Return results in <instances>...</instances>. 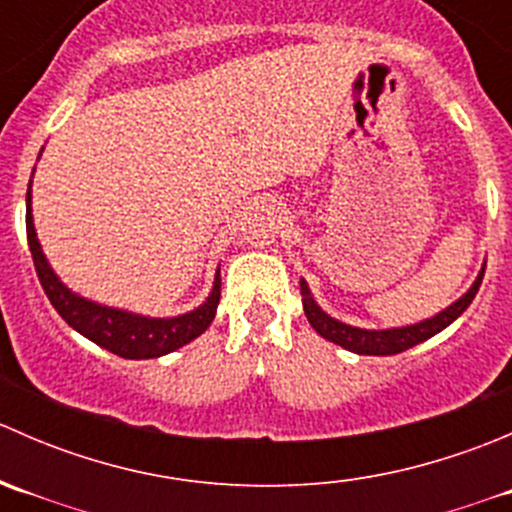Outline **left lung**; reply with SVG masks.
Instances as JSON below:
<instances>
[{"label": "left lung", "instance_id": "left-lung-1", "mask_svg": "<svg viewBox=\"0 0 512 512\" xmlns=\"http://www.w3.org/2000/svg\"><path fill=\"white\" fill-rule=\"evenodd\" d=\"M483 275H485V262L483 267H480L476 282L468 287V292L463 294V297H458L453 304H448L446 309H441V312L433 314V317L421 319V322L406 324V327H389V329H361V327H352V324L339 322V319H334L332 314H327L322 307H319L312 289L307 285V280H299V294H302L304 314H307L309 324H312L314 332H317L319 337H324L327 342L339 344V347L354 354L391 356L426 342V339H431L433 334L443 332L448 324L456 322V319L471 307L473 299H476L480 282H483Z\"/></svg>", "mask_w": 512, "mask_h": 512}]
</instances>
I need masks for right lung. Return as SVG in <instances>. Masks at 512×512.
<instances>
[{"label":"right lung","instance_id":"right-lung-1","mask_svg":"<svg viewBox=\"0 0 512 512\" xmlns=\"http://www.w3.org/2000/svg\"><path fill=\"white\" fill-rule=\"evenodd\" d=\"M27 240L41 287H44L46 297L54 304L56 312L61 314V319L101 349L123 356V359H158V356L175 352V349L185 347L195 337H200L218 312L220 270L205 302L190 312L178 314V317H146V314L128 312V309L108 307V304H98L94 299L81 297L79 292L66 287L54 272V267L49 265L39 237H36L32 180H29L27 190Z\"/></svg>","mask_w":512,"mask_h":512}]
</instances>
